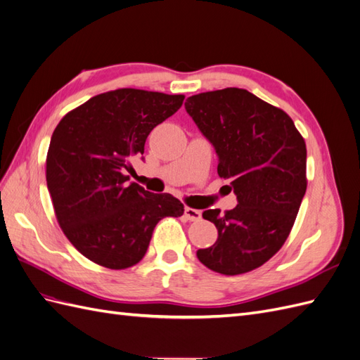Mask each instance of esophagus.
Here are the masks:
<instances>
[{
  "mask_svg": "<svg viewBox=\"0 0 360 360\" xmlns=\"http://www.w3.org/2000/svg\"><path fill=\"white\" fill-rule=\"evenodd\" d=\"M184 217H186L188 221H192V222H198L201 221V212L200 210H195V209H191V207H186L184 209Z\"/></svg>",
  "mask_w": 360,
  "mask_h": 360,
  "instance_id": "obj_1",
  "label": "esophagus"
}]
</instances>
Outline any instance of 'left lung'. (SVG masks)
I'll return each mask as SVG.
<instances>
[{"label": "left lung", "instance_id": "8db88e82", "mask_svg": "<svg viewBox=\"0 0 360 360\" xmlns=\"http://www.w3.org/2000/svg\"><path fill=\"white\" fill-rule=\"evenodd\" d=\"M186 111L213 144L219 177L230 179L238 204L205 210L217 228L201 263L234 276L263 266L285 243L307 192V144L279 108L243 89L188 97Z\"/></svg>", "mask_w": 360, "mask_h": 360}]
</instances>
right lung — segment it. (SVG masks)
Here are the masks:
<instances>
[{
  "instance_id": "add662e5",
  "label": "right lung",
  "mask_w": 360,
  "mask_h": 360,
  "mask_svg": "<svg viewBox=\"0 0 360 360\" xmlns=\"http://www.w3.org/2000/svg\"><path fill=\"white\" fill-rule=\"evenodd\" d=\"M183 101V94L118 89L75 108L53 130L46 156L53 210L69 242L93 263L114 270L135 266L156 224L183 214L172 195L151 193L126 176L151 130Z\"/></svg>"
}]
</instances>
